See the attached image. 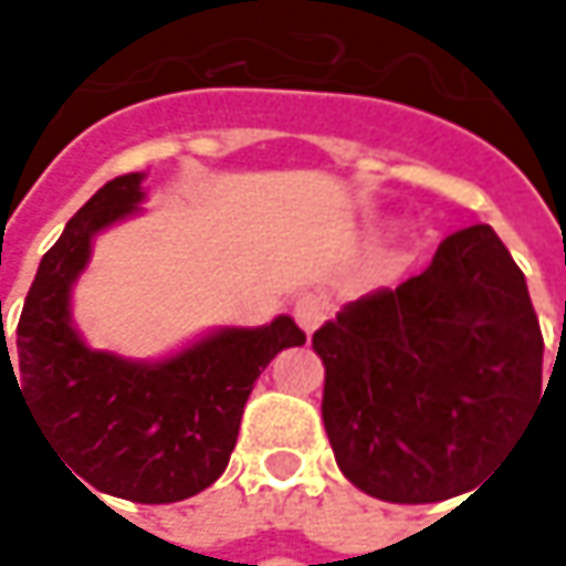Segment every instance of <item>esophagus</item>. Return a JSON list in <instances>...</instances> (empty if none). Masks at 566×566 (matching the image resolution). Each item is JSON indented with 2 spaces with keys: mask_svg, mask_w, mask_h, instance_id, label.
I'll return each instance as SVG.
<instances>
[{
  "mask_svg": "<svg viewBox=\"0 0 566 566\" xmlns=\"http://www.w3.org/2000/svg\"><path fill=\"white\" fill-rule=\"evenodd\" d=\"M293 317H295V324L305 331V334H312L315 331L317 324L327 317V302L321 298V295H302L298 302H295V308H293Z\"/></svg>",
  "mask_w": 566,
  "mask_h": 566,
  "instance_id": "1",
  "label": "esophagus"
}]
</instances>
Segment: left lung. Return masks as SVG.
Listing matches in <instances>:
<instances>
[{"mask_svg":"<svg viewBox=\"0 0 566 566\" xmlns=\"http://www.w3.org/2000/svg\"><path fill=\"white\" fill-rule=\"evenodd\" d=\"M312 346L339 472L390 504L472 489L542 397L526 276L491 227L447 235L419 276L343 305Z\"/></svg>","mask_w":566,"mask_h":566,"instance_id":"left-lung-1","label":"left lung"}]
</instances>
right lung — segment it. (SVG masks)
Returning <instances> with one entry per match:
<instances>
[{"instance_id": "add662e5", "label": "right lung", "mask_w": 566, "mask_h": 566, "mask_svg": "<svg viewBox=\"0 0 566 566\" xmlns=\"http://www.w3.org/2000/svg\"><path fill=\"white\" fill-rule=\"evenodd\" d=\"M144 198V172L116 176L65 223L24 298L14 356L6 337L0 343V387L6 368L84 489L172 504L223 475L254 380L305 334L280 315L264 327H217L157 361L87 346L72 286L91 264L94 235L138 217Z\"/></svg>"}]
</instances>
